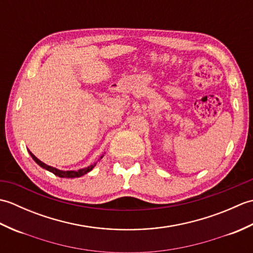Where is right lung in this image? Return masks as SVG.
Segmentation results:
<instances>
[{"label":"right lung","instance_id":"1","mask_svg":"<svg viewBox=\"0 0 253 253\" xmlns=\"http://www.w3.org/2000/svg\"><path fill=\"white\" fill-rule=\"evenodd\" d=\"M28 152H29V154L31 155V158L34 159V161H35V162H36L38 165H40L42 169H46V170L51 171V173H53L54 175H56V176H58V177H61V178H75V177H82V176H84V174L89 173L90 170H92L94 166L96 165V162H95V163L92 164V165L87 166V168H84V169H78V170H61V169H55V168H53V166L46 165L45 163L41 162V161H40L39 159H38L37 157H35V155L32 154V153L29 151V150H28ZM103 157H104V155H101V158L99 159V161H100L102 158H103Z\"/></svg>","mask_w":253,"mask_h":253}]
</instances>
